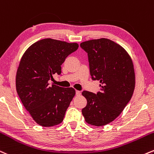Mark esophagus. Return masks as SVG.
Returning a JSON list of instances; mask_svg holds the SVG:
<instances>
[{"label": "esophagus", "instance_id": "34e87169", "mask_svg": "<svg viewBox=\"0 0 154 154\" xmlns=\"http://www.w3.org/2000/svg\"><path fill=\"white\" fill-rule=\"evenodd\" d=\"M76 95H77V96L81 95V92L78 91V90H76Z\"/></svg>", "mask_w": 154, "mask_h": 154}]
</instances>
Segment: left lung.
<instances>
[{"instance_id": "left-lung-1", "label": "left lung", "mask_w": 154, "mask_h": 154, "mask_svg": "<svg viewBox=\"0 0 154 154\" xmlns=\"http://www.w3.org/2000/svg\"><path fill=\"white\" fill-rule=\"evenodd\" d=\"M88 56L92 80H99L100 91H83L87 99L82 110L85 121L103 126L119 116L132 97L135 72L131 57L119 44L107 38L87 41L80 44Z\"/></svg>"}]
</instances>
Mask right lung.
Wrapping results in <instances>:
<instances>
[{
    "label": "right lung",
    "instance_id": "obj_1",
    "mask_svg": "<svg viewBox=\"0 0 154 154\" xmlns=\"http://www.w3.org/2000/svg\"><path fill=\"white\" fill-rule=\"evenodd\" d=\"M77 43L44 38L33 44L20 61L16 77V91L23 106L36 123L51 127L61 123L75 95V89L50 85L61 65L78 49Z\"/></svg>",
    "mask_w": 154,
    "mask_h": 154
}]
</instances>
